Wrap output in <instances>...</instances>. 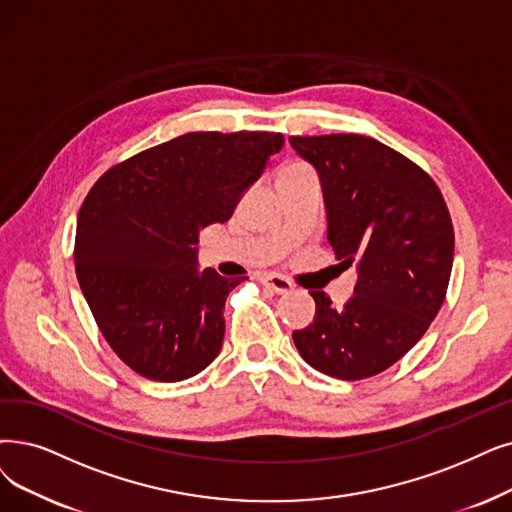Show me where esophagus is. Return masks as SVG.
Masks as SVG:
<instances>
[{
  "instance_id": "obj_1",
  "label": "esophagus",
  "mask_w": 512,
  "mask_h": 512,
  "mask_svg": "<svg viewBox=\"0 0 512 512\" xmlns=\"http://www.w3.org/2000/svg\"><path fill=\"white\" fill-rule=\"evenodd\" d=\"M258 281L264 285V288L273 290L275 294H288V292H292V281L281 277V275H273V273L271 275H260Z\"/></svg>"
}]
</instances>
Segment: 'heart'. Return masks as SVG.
I'll return each mask as SVG.
<instances>
[{
    "mask_svg": "<svg viewBox=\"0 0 512 512\" xmlns=\"http://www.w3.org/2000/svg\"><path fill=\"white\" fill-rule=\"evenodd\" d=\"M302 170H306V168H302V166H290L288 170L283 172V176H285V174H294V172H302Z\"/></svg>",
    "mask_w": 512,
    "mask_h": 512,
    "instance_id": "obj_1",
    "label": "heart"
}]
</instances>
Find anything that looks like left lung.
Instances as JSON below:
<instances>
[{
  "instance_id": "obj_1",
  "label": "left lung",
  "mask_w": 512,
  "mask_h": 512,
  "mask_svg": "<svg viewBox=\"0 0 512 512\" xmlns=\"http://www.w3.org/2000/svg\"><path fill=\"white\" fill-rule=\"evenodd\" d=\"M317 170L327 241L359 267L355 296L336 311L325 292L294 344L315 370L363 380L397 363L424 336L445 300L454 227L435 180L414 161L359 134L290 136Z\"/></svg>"
}]
</instances>
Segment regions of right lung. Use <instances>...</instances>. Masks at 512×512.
<instances>
[{
	"mask_svg": "<svg viewBox=\"0 0 512 512\" xmlns=\"http://www.w3.org/2000/svg\"><path fill=\"white\" fill-rule=\"evenodd\" d=\"M283 147L275 132H191L102 176L77 218L75 271L117 357L155 382L216 359L224 302L243 281L199 269V231L227 222Z\"/></svg>",
	"mask_w": 512,
	"mask_h": 512,
	"instance_id": "add662e5",
	"label": "right lung"
}]
</instances>
